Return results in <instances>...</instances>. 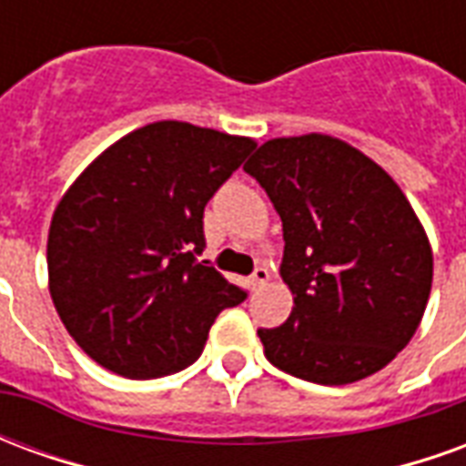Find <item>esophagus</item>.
Masks as SVG:
<instances>
[{"label": "esophagus", "mask_w": 466, "mask_h": 466, "mask_svg": "<svg viewBox=\"0 0 466 466\" xmlns=\"http://www.w3.org/2000/svg\"><path fill=\"white\" fill-rule=\"evenodd\" d=\"M267 282H269V269H267V267H257L252 274V279H249L252 289H259V287H264Z\"/></svg>", "instance_id": "34e87169"}]
</instances>
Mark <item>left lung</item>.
<instances>
[{"label":"left lung","mask_w":466,"mask_h":466,"mask_svg":"<svg viewBox=\"0 0 466 466\" xmlns=\"http://www.w3.org/2000/svg\"><path fill=\"white\" fill-rule=\"evenodd\" d=\"M244 172L282 217L279 274L289 319L259 329L277 370L351 384L387 367L417 332L431 289V247L400 184L329 134L264 142Z\"/></svg>","instance_id":"left-lung-1"}]
</instances>
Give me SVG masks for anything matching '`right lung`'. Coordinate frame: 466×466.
<instances>
[{"instance_id": "add662e5", "label": "right lung", "mask_w": 466, "mask_h": 466, "mask_svg": "<svg viewBox=\"0 0 466 466\" xmlns=\"http://www.w3.org/2000/svg\"><path fill=\"white\" fill-rule=\"evenodd\" d=\"M254 139L187 122L134 129L59 199L46 269L59 319L82 350L127 380L189 367L209 327L247 294L204 249L202 217Z\"/></svg>"}]
</instances>
